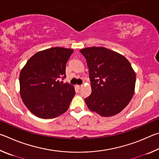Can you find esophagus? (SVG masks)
I'll list each match as a JSON object with an SVG mask.
<instances>
[{"mask_svg":"<svg viewBox=\"0 0 159 159\" xmlns=\"http://www.w3.org/2000/svg\"><path fill=\"white\" fill-rule=\"evenodd\" d=\"M83 85H77L76 87H77L78 88H79V89H80V88H81L83 87Z\"/></svg>","mask_w":159,"mask_h":159,"instance_id":"34e87169","label":"esophagus"}]
</instances>
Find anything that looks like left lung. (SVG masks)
Wrapping results in <instances>:
<instances>
[{"label": "left lung", "mask_w": 159, "mask_h": 159, "mask_svg": "<svg viewBox=\"0 0 159 159\" xmlns=\"http://www.w3.org/2000/svg\"><path fill=\"white\" fill-rule=\"evenodd\" d=\"M89 68L92 93L85 99L88 108L102 116L118 114L134 95L136 75L124 56L104 47L80 50Z\"/></svg>", "instance_id": "8db88e82"}]
</instances>
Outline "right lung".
I'll list each match as a JSON object with an SVG mask.
<instances>
[{"label": "right lung", "instance_id": "obj_1", "mask_svg": "<svg viewBox=\"0 0 159 159\" xmlns=\"http://www.w3.org/2000/svg\"><path fill=\"white\" fill-rule=\"evenodd\" d=\"M74 50L55 47L35 54L21 69L20 95L32 114L53 118L68 109L74 87L60 81L66 78V64Z\"/></svg>", "mask_w": 159, "mask_h": 159}]
</instances>
